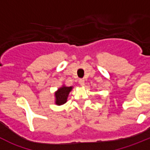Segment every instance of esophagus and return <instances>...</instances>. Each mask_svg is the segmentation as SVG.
<instances>
[{"mask_svg": "<svg viewBox=\"0 0 150 150\" xmlns=\"http://www.w3.org/2000/svg\"><path fill=\"white\" fill-rule=\"evenodd\" d=\"M79 83L80 86H84L85 85V80L83 79H80L79 80Z\"/></svg>", "mask_w": 150, "mask_h": 150, "instance_id": "obj_1", "label": "esophagus"}]
</instances>
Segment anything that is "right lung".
<instances>
[{"mask_svg": "<svg viewBox=\"0 0 150 150\" xmlns=\"http://www.w3.org/2000/svg\"><path fill=\"white\" fill-rule=\"evenodd\" d=\"M72 89V87L63 86L59 88L58 91L55 92V104L58 105H62L65 104L67 102V96H68L70 91Z\"/></svg>", "mask_w": 150, "mask_h": 150, "instance_id": "obj_1", "label": "right lung"}]
</instances>
